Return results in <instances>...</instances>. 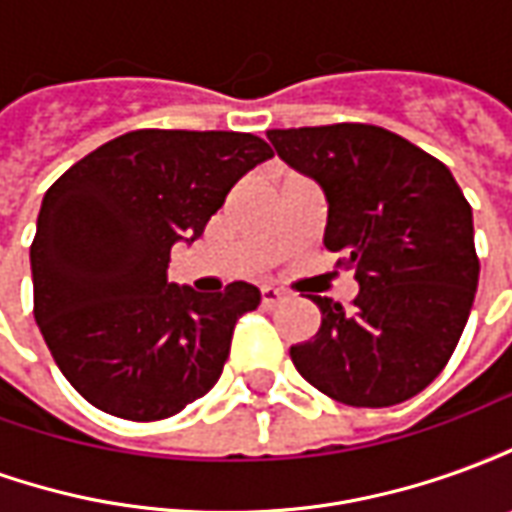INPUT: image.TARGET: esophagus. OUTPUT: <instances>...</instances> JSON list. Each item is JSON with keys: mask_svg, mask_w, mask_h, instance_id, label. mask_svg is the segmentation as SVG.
Masks as SVG:
<instances>
[{"mask_svg": "<svg viewBox=\"0 0 512 512\" xmlns=\"http://www.w3.org/2000/svg\"><path fill=\"white\" fill-rule=\"evenodd\" d=\"M260 299H263V307H266V310H274L279 301L285 299V293L279 288H274V285H263V288H260Z\"/></svg>", "mask_w": 512, "mask_h": 512, "instance_id": "esophagus-1", "label": "esophagus"}]
</instances>
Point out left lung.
Masks as SVG:
<instances>
[{"mask_svg": "<svg viewBox=\"0 0 512 512\" xmlns=\"http://www.w3.org/2000/svg\"><path fill=\"white\" fill-rule=\"evenodd\" d=\"M277 156L326 200L323 246L343 252L354 307L321 310L312 340L290 345L301 376L348 406L403 403L439 376L472 312L480 263L472 208L439 158L365 123L266 131Z\"/></svg>", "mask_w": 512, "mask_h": 512, "instance_id": "1", "label": "left lung"}]
</instances>
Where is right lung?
I'll return each mask as SVG.
<instances>
[{
    "instance_id": "obj_1",
    "label": "right lung",
    "mask_w": 512,
    "mask_h": 512,
    "mask_svg": "<svg viewBox=\"0 0 512 512\" xmlns=\"http://www.w3.org/2000/svg\"><path fill=\"white\" fill-rule=\"evenodd\" d=\"M274 156L238 131L142 128L76 161L43 197L29 249L35 321L73 389L115 417L178 414L211 389L260 290L169 282L227 191Z\"/></svg>"
}]
</instances>
